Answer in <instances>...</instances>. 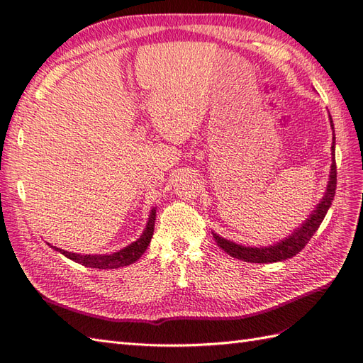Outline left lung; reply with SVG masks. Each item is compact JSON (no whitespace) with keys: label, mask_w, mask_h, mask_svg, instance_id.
Listing matches in <instances>:
<instances>
[{"label":"left lung","mask_w":363,"mask_h":363,"mask_svg":"<svg viewBox=\"0 0 363 363\" xmlns=\"http://www.w3.org/2000/svg\"><path fill=\"white\" fill-rule=\"evenodd\" d=\"M330 123L333 129V145H331L333 163H331V171H330V180H328V184H326V191L323 194L322 200L317 203L315 208L311 211V214H309L305 222H302V225L296 228L288 237L281 238V240H279L274 245L260 246V248H257V246L238 245L233 240H228V238H223L218 234L212 233L214 240L226 254L243 262L272 263V262H281V260L294 257L296 254H298L305 248V245L309 242V238L315 234L317 229H319L320 223L323 222V218L326 216V212H328V209L331 208V203L334 200V194H335V184H337V169H335V135H334V125H333L331 115H330Z\"/></svg>","instance_id":"8db88e82"}]
</instances>
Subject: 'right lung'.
Segmentation results:
<instances>
[{
	"mask_svg": "<svg viewBox=\"0 0 363 363\" xmlns=\"http://www.w3.org/2000/svg\"><path fill=\"white\" fill-rule=\"evenodd\" d=\"M155 209H151V214L147 217V223L143 234H141L135 242H132L130 245L125 246L117 252H111V254H77V252H69L65 250H60L57 246H49L54 248L55 251H58L60 254H63L65 257L74 260L75 263L83 264V267L87 268H96V269H117V268H123L128 267V264L135 263L143 252L147 250L149 243H151V238L154 234V225H155Z\"/></svg>",
	"mask_w": 363,
	"mask_h": 363,
	"instance_id": "obj_1",
	"label": "right lung"
}]
</instances>
